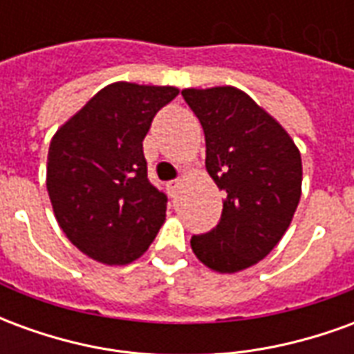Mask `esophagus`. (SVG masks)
<instances>
[{"label":"esophagus","mask_w":354,"mask_h":354,"mask_svg":"<svg viewBox=\"0 0 354 354\" xmlns=\"http://www.w3.org/2000/svg\"><path fill=\"white\" fill-rule=\"evenodd\" d=\"M180 185H182V180H170V182H167V192L174 197L180 189Z\"/></svg>","instance_id":"1"}]
</instances>
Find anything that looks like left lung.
Here are the masks:
<instances>
[{
	"label": "left lung",
	"instance_id": "obj_1",
	"mask_svg": "<svg viewBox=\"0 0 354 354\" xmlns=\"http://www.w3.org/2000/svg\"><path fill=\"white\" fill-rule=\"evenodd\" d=\"M182 96L203 124L205 165L225 195L218 225L193 235L192 248L218 273H237L263 260L288 230L301 197V155L239 88H184Z\"/></svg>",
	"mask_w": 354,
	"mask_h": 354
}]
</instances>
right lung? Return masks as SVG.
<instances>
[{
	"label": "right lung",
	"mask_w": 354,
	"mask_h": 354,
	"mask_svg": "<svg viewBox=\"0 0 354 354\" xmlns=\"http://www.w3.org/2000/svg\"><path fill=\"white\" fill-rule=\"evenodd\" d=\"M176 87L111 83L53 136L47 192L60 230L106 266L138 260L167 216V195L147 180L142 142Z\"/></svg>",
	"instance_id": "right-lung-1"
}]
</instances>
